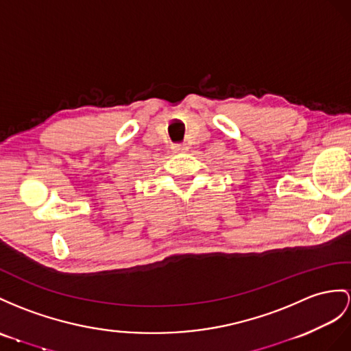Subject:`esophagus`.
<instances>
[{
    "label": "esophagus",
    "instance_id": "obj_1",
    "mask_svg": "<svg viewBox=\"0 0 351 351\" xmlns=\"http://www.w3.org/2000/svg\"><path fill=\"white\" fill-rule=\"evenodd\" d=\"M173 149H174V152H186V150H187V146H186L184 143H182V144H174Z\"/></svg>",
    "mask_w": 351,
    "mask_h": 351
}]
</instances>
